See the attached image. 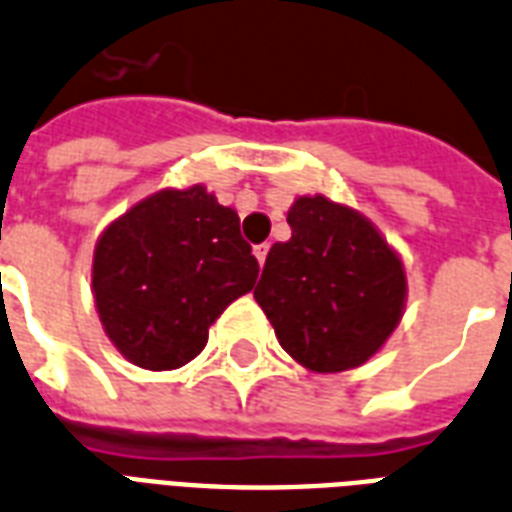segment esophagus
I'll list each match as a JSON object with an SVG mask.
<instances>
[{"label":"esophagus","instance_id":"esophagus-1","mask_svg":"<svg viewBox=\"0 0 512 512\" xmlns=\"http://www.w3.org/2000/svg\"><path fill=\"white\" fill-rule=\"evenodd\" d=\"M268 249H271L268 244H257V247H255V257H257V263H260V265L265 263V257H268Z\"/></svg>","mask_w":512,"mask_h":512}]
</instances>
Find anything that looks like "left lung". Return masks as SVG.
<instances>
[{
	"label": "left lung",
	"instance_id": "8db88e82",
	"mask_svg": "<svg viewBox=\"0 0 512 512\" xmlns=\"http://www.w3.org/2000/svg\"><path fill=\"white\" fill-rule=\"evenodd\" d=\"M287 222L292 239L265 257L257 306L308 370L357 368L403 317V263L362 214L325 195L298 198Z\"/></svg>",
	"mask_w": 512,
	"mask_h": 512
}]
</instances>
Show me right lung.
I'll list each match as a JSON object with an SVG mask.
<instances>
[{"instance_id":"obj_1","label":"right lung","mask_w":512,"mask_h":512,"mask_svg":"<svg viewBox=\"0 0 512 512\" xmlns=\"http://www.w3.org/2000/svg\"><path fill=\"white\" fill-rule=\"evenodd\" d=\"M257 271L239 214L195 185L144 198L101 233L93 295L126 360L174 370L204 351L214 319L255 287Z\"/></svg>"}]
</instances>
